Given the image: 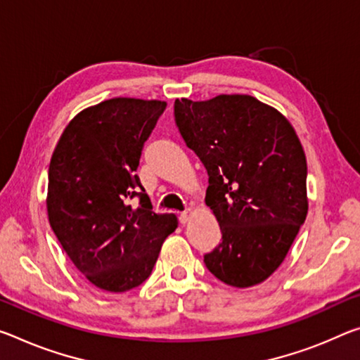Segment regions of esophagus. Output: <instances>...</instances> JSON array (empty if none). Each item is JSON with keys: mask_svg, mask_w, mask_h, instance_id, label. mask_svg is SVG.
<instances>
[{"mask_svg": "<svg viewBox=\"0 0 360 360\" xmlns=\"http://www.w3.org/2000/svg\"><path fill=\"white\" fill-rule=\"evenodd\" d=\"M191 218H192V210H186L179 214V222L181 224H187V222L191 221Z\"/></svg>", "mask_w": 360, "mask_h": 360, "instance_id": "obj_1", "label": "esophagus"}]
</instances>
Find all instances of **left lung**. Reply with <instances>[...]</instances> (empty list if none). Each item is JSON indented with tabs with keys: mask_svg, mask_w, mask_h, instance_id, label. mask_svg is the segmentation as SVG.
Here are the masks:
<instances>
[{
	"mask_svg": "<svg viewBox=\"0 0 360 360\" xmlns=\"http://www.w3.org/2000/svg\"><path fill=\"white\" fill-rule=\"evenodd\" d=\"M174 122L207 169L205 202L222 233L205 266L237 288L264 282L307 214L306 155L293 127L247 94L176 99Z\"/></svg>",
	"mask_w": 360,
	"mask_h": 360,
	"instance_id": "obj_1",
	"label": "left lung"
}]
</instances>
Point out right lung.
<instances>
[{"mask_svg": "<svg viewBox=\"0 0 360 360\" xmlns=\"http://www.w3.org/2000/svg\"><path fill=\"white\" fill-rule=\"evenodd\" d=\"M167 102L115 98L84 108L57 142L48 173V218L77 269L101 290L146 282L174 214L152 211L138 174L144 142ZM138 196L140 205L129 203Z\"/></svg>", "mask_w": 360, "mask_h": 360, "instance_id": "add662e5", "label": "right lung"}]
</instances>
